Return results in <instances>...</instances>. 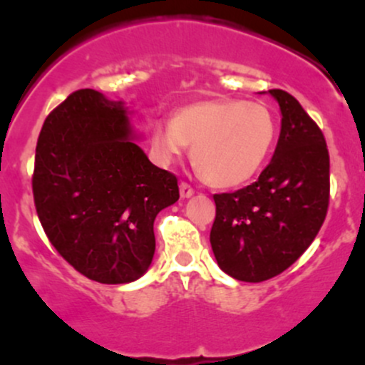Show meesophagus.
Masks as SVG:
<instances>
[{
  "label": "esophagus",
  "instance_id": "obj_1",
  "mask_svg": "<svg viewBox=\"0 0 365 365\" xmlns=\"http://www.w3.org/2000/svg\"><path fill=\"white\" fill-rule=\"evenodd\" d=\"M179 192H181V197H191V195L194 194V189L191 184L182 181L181 184H179Z\"/></svg>",
  "mask_w": 365,
  "mask_h": 365
}]
</instances>
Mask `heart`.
<instances>
[{
    "label": "heart",
    "instance_id": "obj_1",
    "mask_svg": "<svg viewBox=\"0 0 365 365\" xmlns=\"http://www.w3.org/2000/svg\"><path fill=\"white\" fill-rule=\"evenodd\" d=\"M277 123L262 103L207 100L174 113L153 130L158 160L171 163L192 145V163L200 178L214 187L247 182L270 155Z\"/></svg>",
    "mask_w": 365,
    "mask_h": 365
}]
</instances>
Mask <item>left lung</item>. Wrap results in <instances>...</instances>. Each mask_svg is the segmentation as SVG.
I'll return each instance as SVG.
<instances>
[{"label": "left lung", "instance_id": "obj_1", "mask_svg": "<svg viewBox=\"0 0 365 365\" xmlns=\"http://www.w3.org/2000/svg\"><path fill=\"white\" fill-rule=\"evenodd\" d=\"M272 161L250 186L214 194L210 245L232 278L258 283L292 267L311 245L329 205V153L323 131L288 92Z\"/></svg>", "mask_w": 365, "mask_h": 365}]
</instances>
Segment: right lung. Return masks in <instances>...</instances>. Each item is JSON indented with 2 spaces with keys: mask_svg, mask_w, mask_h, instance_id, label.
Wrapping results in <instances>:
<instances>
[{
  "mask_svg": "<svg viewBox=\"0 0 365 365\" xmlns=\"http://www.w3.org/2000/svg\"><path fill=\"white\" fill-rule=\"evenodd\" d=\"M38 217L59 255L98 283H130L155 255L153 224L178 178L131 140L126 108L82 88L47 115L36 146Z\"/></svg>",
  "mask_w": 365,
  "mask_h": 365,
  "instance_id": "right-lung-1",
  "label": "right lung"
}]
</instances>
